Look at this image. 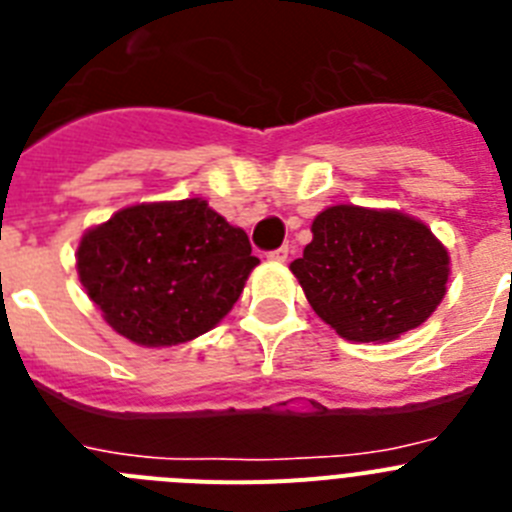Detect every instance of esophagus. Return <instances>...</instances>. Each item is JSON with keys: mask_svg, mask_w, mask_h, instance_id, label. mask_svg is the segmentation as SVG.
Masks as SVG:
<instances>
[{"mask_svg": "<svg viewBox=\"0 0 512 512\" xmlns=\"http://www.w3.org/2000/svg\"><path fill=\"white\" fill-rule=\"evenodd\" d=\"M287 256H289V246H282V248H277V251L269 253V259L277 261V264H284V261H287Z\"/></svg>", "mask_w": 512, "mask_h": 512, "instance_id": "1", "label": "esophagus"}]
</instances>
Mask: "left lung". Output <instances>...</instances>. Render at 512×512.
Wrapping results in <instances>:
<instances>
[{"label":"left lung","instance_id":"1","mask_svg":"<svg viewBox=\"0 0 512 512\" xmlns=\"http://www.w3.org/2000/svg\"><path fill=\"white\" fill-rule=\"evenodd\" d=\"M289 269L338 336L382 343L418 328L441 305L449 251L405 212L336 205L312 220V241Z\"/></svg>","mask_w":512,"mask_h":512}]
</instances>
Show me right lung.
I'll return each instance as SVG.
<instances>
[{"label": "right lung", "instance_id": "right-lung-1", "mask_svg": "<svg viewBox=\"0 0 512 512\" xmlns=\"http://www.w3.org/2000/svg\"><path fill=\"white\" fill-rule=\"evenodd\" d=\"M241 228L205 200L151 202L87 230L76 269L89 300L138 346H176L215 328L253 266Z\"/></svg>", "mask_w": 512, "mask_h": 512}]
</instances>
